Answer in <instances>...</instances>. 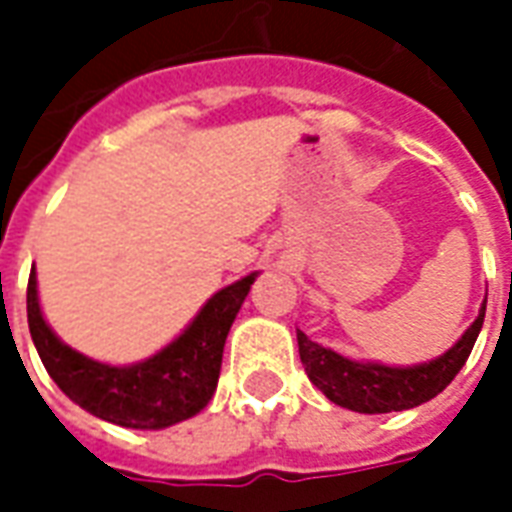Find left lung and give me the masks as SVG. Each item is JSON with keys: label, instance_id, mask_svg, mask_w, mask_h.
<instances>
[{"label": "left lung", "instance_id": "left-lung-1", "mask_svg": "<svg viewBox=\"0 0 512 512\" xmlns=\"http://www.w3.org/2000/svg\"><path fill=\"white\" fill-rule=\"evenodd\" d=\"M483 318L485 301L474 323L461 334L458 343L430 362L408 367L348 359V356L310 340L301 329H296V340H299L304 373L332 403L348 408V411H359V414H389V411L422 406L430 397H436L450 386L452 378L458 376V370L466 365V359L472 354L474 340L483 329Z\"/></svg>", "mask_w": 512, "mask_h": 512}]
</instances>
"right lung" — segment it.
Listing matches in <instances>:
<instances>
[{
    "mask_svg": "<svg viewBox=\"0 0 512 512\" xmlns=\"http://www.w3.org/2000/svg\"><path fill=\"white\" fill-rule=\"evenodd\" d=\"M257 271L216 290L194 321L161 351L134 365H106L54 334L38 299L35 266L27 285V321L40 362L76 406L112 425L161 430L200 414L219 384L224 340Z\"/></svg>",
    "mask_w": 512,
    "mask_h": 512,
    "instance_id": "right-lung-1",
    "label": "right lung"
}]
</instances>
